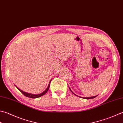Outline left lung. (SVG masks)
Listing matches in <instances>:
<instances>
[{
    "instance_id": "8db88e82",
    "label": "left lung",
    "mask_w": 123,
    "mask_h": 123,
    "mask_svg": "<svg viewBox=\"0 0 123 123\" xmlns=\"http://www.w3.org/2000/svg\"><path fill=\"white\" fill-rule=\"evenodd\" d=\"M70 90L71 91V89H70ZM71 92H72L71 91ZM72 93H73L74 95H76L74 94L73 92H72ZM97 96H98V95H97ZM97 96H92V97H90V98H85V99H91V98H96V97Z\"/></svg>"
}]
</instances>
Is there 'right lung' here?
I'll list each match as a JSON object with an SVG mask.
<instances>
[{"label": "right lung", "mask_w": 123, "mask_h": 123, "mask_svg": "<svg viewBox=\"0 0 123 123\" xmlns=\"http://www.w3.org/2000/svg\"><path fill=\"white\" fill-rule=\"evenodd\" d=\"M51 81H50V83H49V86H48V87L46 89V90H45L44 92H43L42 93H41V94H40L34 95V94H31L27 93V92H23V91H22L21 90H20L19 88H18L17 87V88H18V90H20V92H21V93H22L23 94H24L25 96L26 97H28V98H39V97L43 96V95H44L45 94L47 93V92L48 91L49 89V87H50V85Z\"/></svg>", "instance_id": "add662e5"}]
</instances>
